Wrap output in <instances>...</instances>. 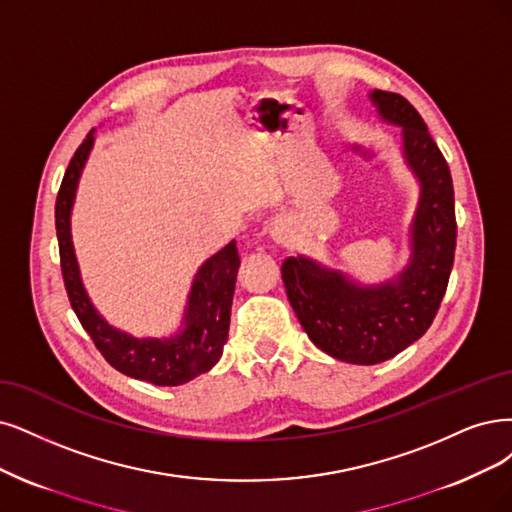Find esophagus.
Segmentation results:
<instances>
[{
    "label": "esophagus",
    "instance_id": "1",
    "mask_svg": "<svg viewBox=\"0 0 512 512\" xmlns=\"http://www.w3.org/2000/svg\"><path fill=\"white\" fill-rule=\"evenodd\" d=\"M270 238L276 244H289L293 240V223L287 217H274L270 223Z\"/></svg>",
    "mask_w": 512,
    "mask_h": 512
}]
</instances>
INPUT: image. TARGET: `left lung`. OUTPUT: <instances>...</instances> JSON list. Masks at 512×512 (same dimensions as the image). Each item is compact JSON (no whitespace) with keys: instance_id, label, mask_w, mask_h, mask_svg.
Listing matches in <instances>:
<instances>
[{"instance_id":"8db88e82","label":"left lung","mask_w":512,"mask_h":512,"mask_svg":"<svg viewBox=\"0 0 512 512\" xmlns=\"http://www.w3.org/2000/svg\"><path fill=\"white\" fill-rule=\"evenodd\" d=\"M369 99L384 122L403 128V160L420 185L407 266L377 285H361L306 255L289 257L280 268L287 297L312 344L352 365L384 363L426 333L456 253L453 183L441 149L401 94L371 90Z\"/></svg>"}]
</instances>
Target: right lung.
<instances>
[{"instance_id": "right-lung-1", "label": "right lung", "mask_w": 512, "mask_h": 512, "mask_svg": "<svg viewBox=\"0 0 512 512\" xmlns=\"http://www.w3.org/2000/svg\"><path fill=\"white\" fill-rule=\"evenodd\" d=\"M92 147L94 130L88 132V137L73 154L54 208L61 270L71 308L113 369L154 386H181L192 382L194 377L211 371L219 363L227 342L236 274L240 268L236 240L227 242L198 268L187 293L181 327L173 335L137 337L109 325L86 293L71 240L75 192H78Z\"/></svg>"}]
</instances>
